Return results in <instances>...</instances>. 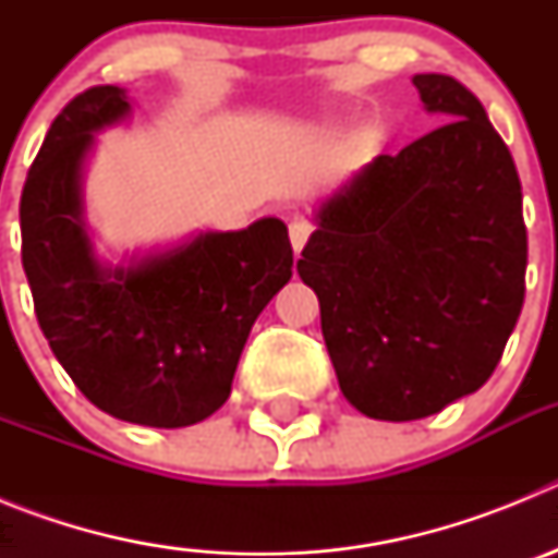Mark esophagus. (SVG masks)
I'll return each mask as SVG.
<instances>
[{
    "mask_svg": "<svg viewBox=\"0 0 558 558\" xmlns=\"http://www.w3.org/2000/svg\"><path fill=\"white\" fill-rule=\"evenodd\" d=\"M310 226L304 223V220H295V223H290V243H293V251H295V256L302 254V248H304V243H307V236H310Z\"/></svg>",
    "mask_w": 558,
    "mask_h": 558,
    "instance_id": "obj_1",
    "label": "esophagus"
}]
</instances>
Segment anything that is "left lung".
Returning <instances> with one entry per match:
<instances>
[{"mask_svg":"<svg viewBox=\"0 0 558 558\" xmlns=\"http://www.w3.org/2000/svg\"><path fill=\"white\" fill-rule=\"evenodd\" d=\"M413 86L447 122L338 186L299 259L340 391L383 422L433 416L492 377L529 265L520 175L481 100L450 75Z\"/></svg>","mask_w":558,"mask_h":558,"instance_id":"8db88e82","label":"left lung"}]
</instances>
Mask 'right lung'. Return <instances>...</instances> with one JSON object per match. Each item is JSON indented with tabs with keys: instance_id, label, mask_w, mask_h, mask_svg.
<instances>
[{
	"instance_id": "1",
	"label": "right lung",
	"mask_w": 558,
	"mask_h": 558,
	"mask_svg": "<svg viewBox=\"0 0 558 558\" xmlns=\"http://www.w3.org/2000/svg\"><path fill=\"white\" fill-rule=\"evenodd\" d=\"M131 117L120 86H95L56 117L24 181L22 265L49 349L113 418L190 427L231 393L256 315L293 276L288 226L198 231L170 248L102 263L83 170L95 133Z\"/></svg>"
}]
</instances>
